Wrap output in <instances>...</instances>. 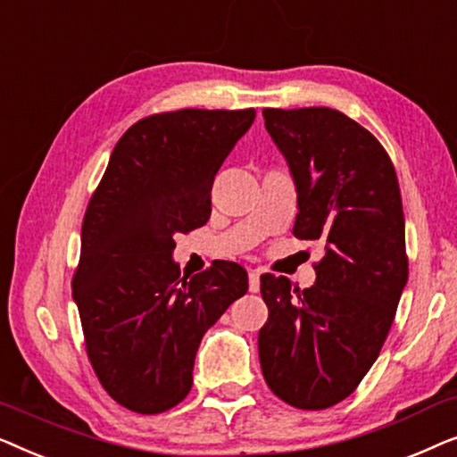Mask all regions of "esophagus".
Instances as JSON below:
<instances>
[{
	"mask_svg": "<svg viewBox=\"0 0 457 457\" xmlns=\"http://www.w3.org/2000/svg\"><path fill=\"white\" fill-rule=\"evenodd\" d=\"M249 291L252 293L260 291V272L258 270L249 272Z\"/></svg>",
	"mask_w": 457,
	"mask_h": 457,
	"instance_id": "34e87169",
	"label": "esophagus"
}]
</instances>
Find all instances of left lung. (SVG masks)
<instances>
[{
  "label": "left lung",
  "mask_w": 457,
  "mask_h": 457,
  "mask_svg": "<svg viewBox=\"0 0 457 457\" xmlns=\"http://www.w3.org/2000/svg\"><path fill=\"white\" fill-rule=\"evenodd\" d=\"M262 114L295 180L293 235L324 243L310 289L262 274V374L293 408L327 410L377 361L408 283L397 174L377 137L339 110Z\"/></svg>",
  "instance_id": "left-lung-1"
}]
</instances>
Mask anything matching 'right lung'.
Here are the masks:
<instances>
[{"label": "right lung", "mask_w": 457, "mask_h": 457, "mask_svg": "<svg viewBox=\"0 0 457 457\" xmlns=\"http://www.w3.org/2000/svg\"><path fill=\"white\" fill-rule=\"evenodd\" d=\"M255 110H177L135 122L87 205L72 297L110 397L139 414L183 402L202 337L247 293L245 268L180 277L174 235L204 227L222 162Z\"/></svg>", "instance_id": "1"}]
</instances>
